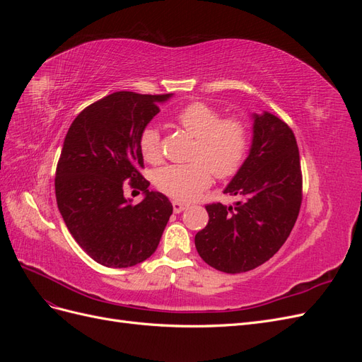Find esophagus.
I'll use <instances>...</instances> for the list:
<instances>
[{
	"label": "esophagus",
	"instance_id": "1",
	"mask_svg": "<svg viewBox=\"0 0 362 362\" xmlns=\"http://www.w3.org/2000/svg\"><path fill=\"white\" fill-rule=\"evenodd\" d=\"M172 205H173V213H177V214L181 213V211H184L185 208H187V205L182 204V202H178V201H173Z\"/></svg>",
	"mask_w": 362,
	"mask_h": 362
}]
</instances>
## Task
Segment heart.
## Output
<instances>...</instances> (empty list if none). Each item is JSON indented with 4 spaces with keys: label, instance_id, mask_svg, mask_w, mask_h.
I'll return each instance as SVG.
<instances>
[{
    "label": "heart",
    "instance_id": "1",
    "mask_svg": "<svg viewBox=\"0 0 362 362\" xmlns=\"http://www.w3.org/2000/svg\"><path fill=\"white\" fill-rule=\"evenodd\" d=\"M177 124L196 139L189 164H170L156 172L157 189L175 201L189 202L198 198L211 182V172L218 178L233 177L242 166L249 133L243 120L222 119L214 107L205 103H192L175 115ZM140 152L148 163L161 160L160 133L154 125L140 134Z\"/></svg>",
    "mask_w": 362,
    "mask_h": 362
}]
</instances>
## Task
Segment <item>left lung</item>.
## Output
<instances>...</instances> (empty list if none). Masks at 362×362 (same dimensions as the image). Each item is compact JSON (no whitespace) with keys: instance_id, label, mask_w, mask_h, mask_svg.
<instances>
[{"instance_id":"8db88e82","label":"left lung","mask_w":362,"mask_h":362,"mask_svg":"<svg viewBox=\"0 0 362 362\" xmlns=\"http://www.w3.org/2000/svg\"><path fill=\"white\" fill-rule=\"evenodd\" d=\"M249 154L223 193L234 205H206L208 223L194 235L201 258L225 273L261 266L286 243L299 216L302 172L288 125L269 112L252 113Z\"/></svg>"}]
</instances>
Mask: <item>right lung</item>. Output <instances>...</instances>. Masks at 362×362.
Returning <instances> with one entry per match:
<instances>
[{"instance_id": "1", "label": "right lung", "mask_w": 362, "mask_h": 362, "mask_svg": "<svg viewBox=\"0 0 362 362\" xmlns=\"http://www.w3.org/2000/svg\"><path fill=\"white\" fill-rule=\"evenodd\" d=\"M172 95L115 92L86 107L64 137L56 170L59 210L75 242L105 267L149 258L172 214L170 201L149 190L139 172L141 131ZM128 180L144 192L137 206L123 196Z\"/></svg>"}]
</instances>
